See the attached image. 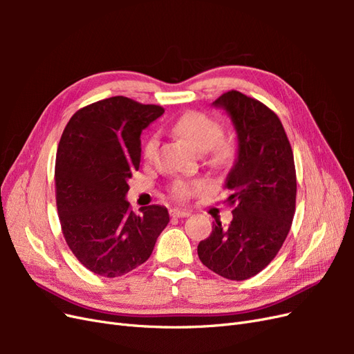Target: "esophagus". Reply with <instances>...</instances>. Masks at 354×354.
I'll list each match as a JSON object with an SVG mask.
<instances>
[{
	"instance_id": "esophagus-1",
	"label": "esophagus",
	"mask_w": 354,
	"mask_h": 354,
	"mask_svg": "<svg viewBox=\"0 0 354 354\" xmlns=\"http://www.w3.org/2000/svg\"><path fill=\"white\" fill-rule=\"evenodd\" d=\"M169 214H171V217H174V218H183V217H189L190 216V211L176 208V209H171Z\"/></svg>"
}]
</instances>
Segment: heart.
I'll return each instance as SVG.
<instances>
[{
	"label": "heart",
	"mask_w": 354,
	"mask_h": 354,
	"mask_svg": "<svg viewBox=\"0 0 354 354\" xmlns=\"http://www.w3.org/2000/svg\"><path fill=\"white\" fill-rule=\"evenodd\" d=\"M173 133L183 138L196 151L205 152L207 162L216 168L229 167L238 155V145L232 136L221 134V125L214 118L202 112H187L181 115L173 124ZM158 147V138L153 136L149 138L143 147L146 158L153 156ZM203 186L201 181L177 180L171 187V192L177 199H187Z\"/></svg>",
	"instance_id": "b5f03b06"
}]
</instances>
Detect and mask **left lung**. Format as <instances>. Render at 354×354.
Listing matches in <instances>:
<instances>
[{"label":"left lung","instance_id":"1","mask_svg":"<svg viewBox=\"0 0 354 354\" xmlns=\"http://www.w3.org/2000/svg\"><path fill=\"white\" fill-rule=\"evenodd\" d=\"M212 106L226 111L236 131L238 155L224 181L234 209L229 226L212 223L198 255L214 273L245 281L274 259L291 229L297 195L294 155L281 120L261 102L232 90Z\"/></svg>","mask_w":354,"mask_h":354}]
</instances>
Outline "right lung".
Masks as SVG:
<instances>
[{"label": "right lung", "mask_w": 354, "mask_h": 354, "mask_svg": "<svg viewBox=\"0 0 354 354\" xmlns=\"http://www.w3.org/2000/svg\"><path fill=\"white\" fill-rule=\"evenodd\" d=\"M164 112L116 95L73 113L62 134L55 177L63 236L95 274L118 277L143 264L169 221L165 207L136 214L125 199L140 167V134Z\"/></svg>", "instance_id": "1"}]
</instances>
